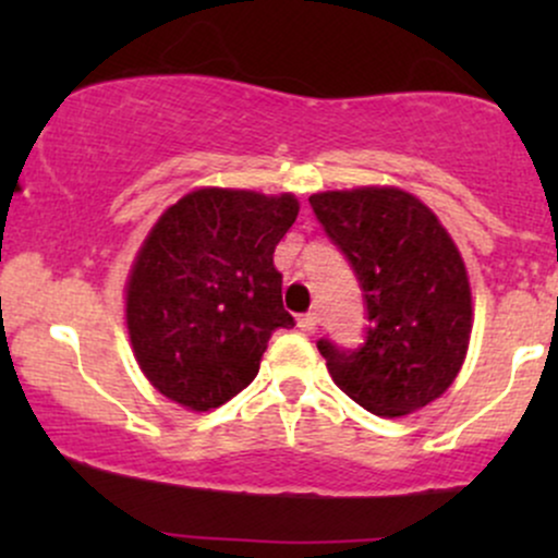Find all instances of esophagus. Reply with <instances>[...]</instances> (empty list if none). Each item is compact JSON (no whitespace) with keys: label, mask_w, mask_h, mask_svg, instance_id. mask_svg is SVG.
<instances>
[{"label":"esophagus","mask_w":558,"mask_h":558,"mask_svg":"<svg viewBox=\"0 0 558 558\" xmlns=\"http://www.w3.org/2000/svg\"><path fill=\"white\" fill-rule=\"evenodd\" d=\"M296 325L304 332H315L317 330V315H315V312H306V315H299L296 317Z\"/></svg>","instance_id":"1"}]
</instances>
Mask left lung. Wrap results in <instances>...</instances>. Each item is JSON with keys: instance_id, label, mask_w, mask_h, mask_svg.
I'll return each mask as SVG.
<instances>
[{"instance_id": "left-lung-1", "label": "left lung", "mask_w": 558, "mask_h": 558, "mask_svg": "<svg viewBox=\"0 0 558 558\" xmlns=\"http://www.w3.org/2000/svg\"><path fill=\"white\" fill-rule=\"evenodd\" d=\"M310 204L360 280L369 319L360 349L317 341L332 383L380 417L417 412L451 386L470 343L472 293L457 243L401 189L325 191Z\"/></svg>"}]
</instances>
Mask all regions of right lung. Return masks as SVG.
<instances>
[{"mask_svg":"<svg viewBox=\"0 0 558 558\" xmlns=\"http://www.w3.org/2000/svg\"><path fill=\"white\" fill-rule=\"evenodd\" d=\"M296 215L291 194L198 189L159 217L125 288L133 354L159 393L207 412L257 377L293 325L272 254Z\"/></svg>","mask_w":558,"mask_h":558,"instance_id":"add662e5","label":"right lung"}]
</instances>
